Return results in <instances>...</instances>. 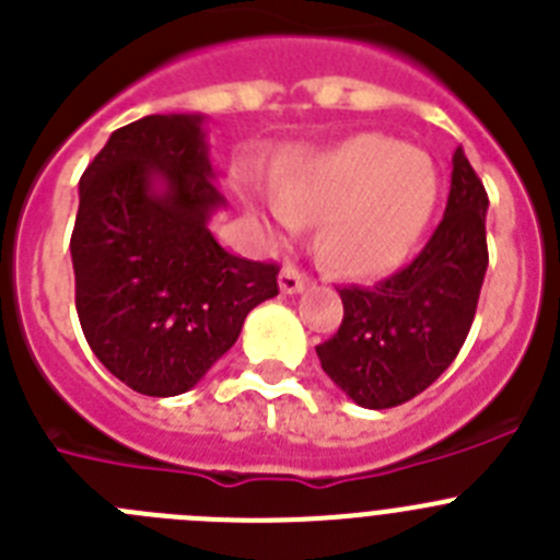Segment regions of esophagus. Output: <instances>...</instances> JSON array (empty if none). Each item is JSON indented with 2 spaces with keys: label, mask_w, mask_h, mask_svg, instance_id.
Segmentation results:
<instances>
[{
  "label": "esophagus",
  "mask_w": 560,
  "mask_h": 560,
  "mask_svg": "<svg viewBox=\"0 0 560 560\" xmlns=\"http://www.w3.org/2000/svg\"><path fill=\"white\" fill-rule=\"evenodd\" d=\"M279 287L287 295H295V292H304L306 287H310V279H306L295 265H284L279 273Z\"/></svg>",
  "instance_id": "34e87169"
}]
</instances>
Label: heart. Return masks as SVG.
I'll use <instances>...</instances> for the list:
<instances>
[{
  "label": "heart",
  "mask_w": 560,
  "mask_h": 560,
  "mask_svg": "<svg viewBox=\"0 0 560 560\" xmlns=\"http://www.w3.org/2000/svg\"><path fill=\"white\" fill-rule=\"evenodd\" d=\"M441 178L430 155L382 133L292 161L276 178L268 220L292 234L320 223L317 248L349 279H382L418 248L438 206Z\"/></svg>",
  "instance_id": "1"
}]
</instances>
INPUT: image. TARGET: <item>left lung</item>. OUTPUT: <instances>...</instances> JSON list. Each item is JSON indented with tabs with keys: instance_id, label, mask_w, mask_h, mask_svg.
I'll return each mask as SVG.
<instances>
[{
	"instance_id": "1",
	"label": "left lung",
	"mask_w": 560,
	"mask_h": 560,
	"mask_svg": "<svg viewBox=\"0 0 560 560\" xmlns=\"http://www.w3.org/2000/svg\"><path fill=\"white\" fill-rule=\"evenodd\" d=\"M486 186L457 148L446 211L424 250L376 287H342L340 329L315 351L351 401L405 405L452 365L486 279Z\"/></svg>"
}]
</instances>
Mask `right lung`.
Wrapping results in <instances>:
<instances>
[{
  "label": "right lung",
  "instance_id": "obj_1",
  "mask_svg": "<svg viewBox=\"0 0 560 560\" xmlns=\"http://www.w3.org/2000/svg\"><path fill=\"white\" fill-rule=\"evenodd\" d=\"M200 114H153L114 130L80 178L74 304L110 374L144 396L198 385L261 301L279 265L231 254L209 231L214 186Z\"/></svg>",
  "mask_w": 560,
  "mask_h": 560
}]
</instances>
